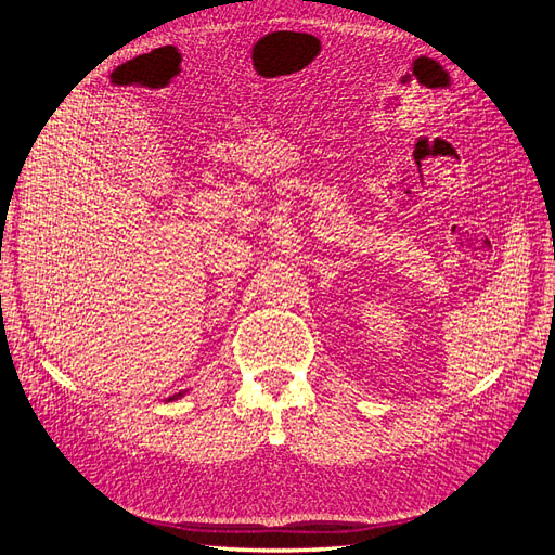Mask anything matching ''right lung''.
Returning <instances> with one entry per match:
<instances>
[{
  "mask_svg": "<svg viewBox=\"0 0 555 555\" xmlns=\"http://www.w3.org/2000/svg\"><path fill=\"white\" fill-rule=\"evenodd\" d=\"M180 396H182V393H176V396H171L169 400H176V398H180Z\"/></svg>",
  "mask_w": 555,
  "mask_h": 555,
  "instance_id": "right-lung-1",
  "label": "right lung"
}]
</instances>
